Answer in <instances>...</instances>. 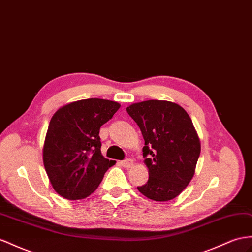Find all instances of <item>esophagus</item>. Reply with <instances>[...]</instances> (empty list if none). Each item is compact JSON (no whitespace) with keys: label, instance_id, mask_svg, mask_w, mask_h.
I'll use <instances>...</instances> for the list:
<instances>
[{"label":"esophagus","instance_id":"obj_1","mask_svg":"<svg viewBox=\"0 0 252 252\" xmlns=\"http://www.w3.org/2000/svg\"><path fill=\"white\" fill-rule=\"evenodd\" d=\"M121 166H124L125 168H131V167L134 166V160L131 158H126L121 162Z\"/></svg>","mask_w":252,"mask_h":252}]
</instances>
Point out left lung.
Here are the masks:
<instances>
[{"instance_id":"1","label":"left lung","mask_w":252,"mask_h":252,"mask_svg":"<svg viewBox=\"0 0 252 252\" xmlns=\"http://www.w3.org/2000/svg\"><path fill=\"white\" fill-rule=\"evenodd\" d=\"M126 112L145 139L149 179L138 190L154 201L175 199L191 181L201 151L190 117L177 103L162 100L133 103Z\"/></svg>"}]
</instances>
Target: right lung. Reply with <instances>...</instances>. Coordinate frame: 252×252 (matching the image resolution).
Instances as JSON below:
<instances>
[{
	"label": "right lung",
	"instance_id": "add662e5",
	"mask_svg": "<svg viewBox=\"0 0 252 252\" xmlns=\"http://www.w3.org/2000/svg\"><path fill=\"white\" fill-rule=\"evenodd\" d=\"M118 102L85 99L68 103L51 118L44 139V169L54 190L68 200L84 199L98 189L115 160L102 156L100 127L118 111Z\"/></svg>",
	"mask_w": 252,
	"mask_h": 252
}]
</instances>
